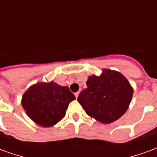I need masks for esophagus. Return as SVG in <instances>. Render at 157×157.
Instances as JSON below:
<instances>
[{
  "mask_svg": "<svg viewBox=\"0 0 157 157\" xmlns=\"http://www.w3.org/2000/svg\"><path fill=\"white\" fill-rule=\"evenodd\" d=\"M78 95H79V92H75V98H78Z\"/></svg>",
  "mask_w": 157,
  "mask_h": 157,
  "instance_id": "esophagus-1",
  "label": "esophagus"
}]
</instances>
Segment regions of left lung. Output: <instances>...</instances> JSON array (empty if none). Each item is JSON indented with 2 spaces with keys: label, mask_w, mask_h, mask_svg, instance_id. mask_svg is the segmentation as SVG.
I'll return each instance as SVG.
<instances>
[{
  "label": "left lung",
  "mask_w": 157,
  "mask_h": 157,
  "mask_svg": "<svg viewBox=\"0 0 157 157\" xmlns=\"http://www.w3.org/2000/svg\"><path fill=\"white\" fill-rule=\"evenodd\" d=\"M86 86L87 88L80 92L77 101L90 117L109 124L126 112L133 89L122 74L103 70L100 76H89Z\"/></svg>",
  "instance_id": "1"
}]
</instances>
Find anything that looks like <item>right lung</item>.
Listing matches in <instances>:
<instances>
[{"label":"right lung","mask_w":157,"mask_h":157,"mask_svg":"<svg viewBox=\"0 0 157 157\" xmlns=\"http://www.w3.org/2000/svg\"><path fill=\"white\" fill-rule=\"evenodd\" d=\"M75 99L68 86L41 82L28 89L22 97V105L36 124L50 127L65 117L69 103Z\"/></svg>","instance_id":"1"}]
</instances>
